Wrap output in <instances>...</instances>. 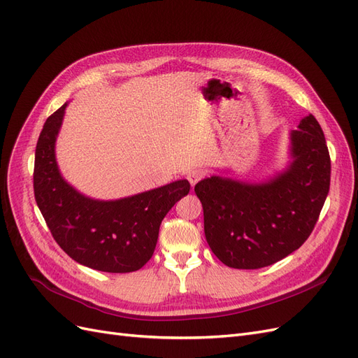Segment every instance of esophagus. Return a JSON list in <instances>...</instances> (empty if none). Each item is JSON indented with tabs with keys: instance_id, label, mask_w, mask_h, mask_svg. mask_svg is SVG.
Instances as JSON below:
<instances>
[{
	"instance_id": "obj_1",
	"label": "esophagus",
	"mask_w": 358,
	"mask_h": 358,
	"mask_svg": "<svg viewBox=\"0 0 358 358\" xmlns=\"http://www.w3.org/2000/svg\"><path fill=\"white\" fill-rule=\"evenodd\" d=\"M203 178H204V171H203V170H200V169L191 170V171H188V175H187V179L189 180L191 187L196 185V183H197L199 180H201Z\"/></svg>"
}]
</instances>
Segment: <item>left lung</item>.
Listing matches in <instances>:
<instances>
[{
    "instance_id": "left-lung-1",
    "label": "left lung",
    "mask_w": 358,
    "mask_h": 358,
    "mask_svg": "<svg viewBox=\"0 0 358 358\" xmlns=\"http://www.w3.org/2000/svg\"><path fill=\"white\" fill-rule=\"evenodd\" d=\"M289 166L249 183L221 176L200 180L204 234L212 252L233 268H262L294 252L315 227L330 188L331 162L313 115L291 131Z\"/></svg>"
}]
</instances>
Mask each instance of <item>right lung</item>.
Masks as SVG:
<instances>
[{
	"label": "right lung",
	"instance_id": "1",
	"mask_svg": "<svg viewBox=\"0 0 358 358\" xmlns=\"http://www.w3.org/2000/svg\"><path fill=\"white\" fill-rule=\"evenodd\" d=\"M67 103L52 113L38 137L34 196L53 239L74 262L109 273L142 268L152 257L161 221L189 192L187 179L119 200H94L61 176L55 142Z\"/></svg>",
	"mask_w": 358,
	"mask_h": 358
}]
</instances>
